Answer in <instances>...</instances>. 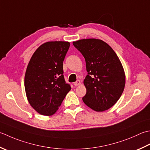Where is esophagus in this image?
Instances as JSON below:
<instances>
[{
    "instance_id": "esophagus-1",
    "label": "esophagus",
    "mask_w": 150,
    "mask_h": 150,
    "mask_svg": "<svg viewBox=\"0 0 150 150\" xmlns=\"http://www.w3.org/2000/svg\"><path fill=\"white\" fill-rule=\"evenodd\" d=\"M73 84H74L75 86H79V85L81 84V81L79 80H77L76 82H75L74 83H73Z\"/></svg>"
}]
</instances>
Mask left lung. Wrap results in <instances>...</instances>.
<instances>
[{"label":"left lung","mask_w":150,"mask_h":150,"mask_svg":"<svg viewBox=\"0 0 150 150\" xmlns=\"http://www.w3.org/2000/svg\"><path fill=\"white\" fill-rule=\"evenodd\" d=\"M73 44L86 61V93L83 102L97 112L108 110L124 90L125 76L121 62L114 50L101 40L83 39Z\"/></svg>","instance_id":"1"}]
</instances>
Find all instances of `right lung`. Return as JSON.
I'll return each instance as SVG.
<instances>
[{"label": "right lung", "mask_w": 150, "mask_h": 150, "mask_svg": "<svg viewBox=\"0 0 150 150\" xmlns=\"http://www.w3.org/2000/svg\"><path fill=\"white\" fill-rule=\"evenodd\" d=\"M69 45L67 42L43 43L28 64L25 77L26 97L34 109L42 115L57 112L71 90L63 75V62Z\"/></svg>", "instance_id": "obj_1"}]
</instances>
